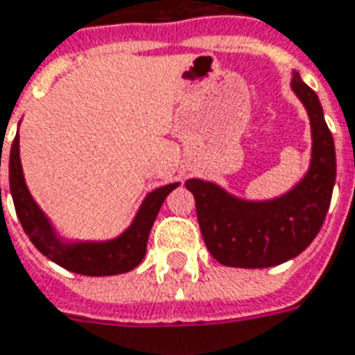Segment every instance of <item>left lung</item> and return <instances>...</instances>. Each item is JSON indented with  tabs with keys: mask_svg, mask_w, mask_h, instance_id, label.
<instances>
[{
	"mask_svg": "<svg viewBox=\"0 0 355 355\" xmlns=\"http://www.w3.org/2000/svg\"><path fill=\"white\" fill-rule=\"evenodd\" d=\"M292 90L307 109L313 153L307 175L288 194L271 202H244L213 182L186 180L194 194L203 242L227 267L263 269L284 263L302 254L323 227L336 180L333 135L317 94L300 74L292 78Z\"/></svg>",
	"mask_w": 355,
	"mask_h": 355,
	"instance_id": "8db88e82",
	"label": "left lung"
}]
</instances>
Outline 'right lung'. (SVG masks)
<instances>
[{"mask_svg":"<svg viewBox=\"0 0 355 355\" xmlns=\"http://www.w3.org/2000/svg\"><path fill=\"white\" fill-rule=\"evenodd\" d=\"M1 167V153H0ZM9 186L13 196L15 211L21 220L22 229L28 234L32 244L53 263L61 265L67 271L86 275V277H107L128 272L140 265L146 255V246L153 220L159 213L165 198L175 190L178 182L153 190L144 200L135 223L115 240L109 242H80V244H63L49 225L48 217L42 213L32 200L22 177L21 157H19V135L15 136L11 153H9Z\"/></svg>","mask_w":355,"mask_h":355,"instance_id":"obj_1","label":"right lung"}]
</instances>
